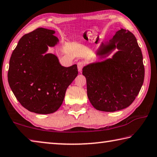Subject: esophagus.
Wrapping results in <instances>:
<instances>
[{
  "label": "esophagus",
  "instance_id": "1",
  "mask_svg": "<svg viewBox=\"0 0 157 157\" xmlns=\"http://www.w3.org/2000/svg\"><path fill=\"white\" fill-rule=\"evenodd\" d=\"M77 66H78V70L79 71H81L82 69L85 66V63L83 61H79L77 63Z\"/></svg>",
  "mask_w": 157,
  "mask_h": 157
}]
</instances>
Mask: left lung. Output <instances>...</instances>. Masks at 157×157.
<instances>
[{"instance_id":"1","label":"left lung","mask_w":157,"mask_h":157,"mask_svg":"<svg viewBox=\"0 0 157 157\" xmlns=\"http://www.w3.org/2000/svg\"><path fill=\"white\" fill-rule=\"evenodd\" d=\"M111 59L88 64L83 68L87 97L95 109L115 112L130 106L144 81L143 55L136 38L128 30L121 29L112 39L102 43L97 55Z\"/></svg>"}]
</instances>
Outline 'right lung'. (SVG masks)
I'll list each match as a JSON object with an SVG mask.
<instances>
[{"instance_id": "add662e5", "label": "right lung", "mask_w": 157, "mask_h": 157, "mask_svg": "<svg viewBox=\"0 0 157 157\" xmlns=\"http://www.w3.org/2000/svg\"><path fill=\"white\" fill-rule=\"evenodd\" d=\"M55 31L38 28L19 40L10 60L8 82L25 108L36 114L55 112L66 90L78 75L77 65L63 67L56 55L47 54L59 38Z\"/></svg>"}]
</instances>
